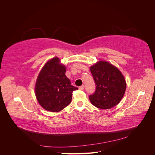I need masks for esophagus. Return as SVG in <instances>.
<instances>
[{
	"mask_svg": "<svg viewBox=\"0 0 155 155\" xmlns=\"http://www.w3.org/2000/svg\"><path fill=\"white\" fill-rule=\"evenodd\" d=\"M84 88H85V87H84V85H81L79 87V90H83Z\"/></svg>",
	"mask_w": 155,
	"mask_h": 155,
	"instance_id": "obj_1",
	"label": "esophagus"
}]
</instances>
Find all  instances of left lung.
<instances>
[{
	"label": "left lung",
	"instance_id": "8db88e82",
	"mask_svg": "<svg viewBox=\"0 0 155 155\" xmlns=\"http://www.w3.org/2000/svg\"><path fill=\"white\" fill-rule=\"evenodd\" d=\"M96 83V91L89 96L91 104L102 109L118 104L124 95L126 82L123 74L114 65L100 61L90 68Z\"/></svg>",
	"mask_w": 155,
	"mask_h": 155
}]
</instances>
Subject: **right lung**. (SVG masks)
Here are the masks:
<instances>
[{
	"instance_id": "obj_1",
	"label": "right lung",
	"mask_w": 155,
	"mask_h": 155,
	"mask_svg": "<svg viewBox=\"0 0 155 155\" xmlns=\"http://www.w3.org/2000/svg\"><path fill=\"white\" fill-rule=\"evenodd\" d=\"M66 67L56 57L49 60L42 68L35 87V96L41 107L48 111L59 112L72 101L73 91L78 88L70 85L65 76Z\"/></svg>"
}]
</instances>
